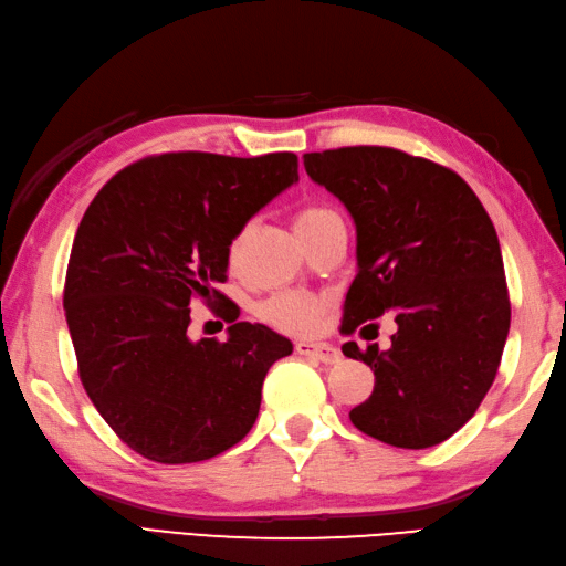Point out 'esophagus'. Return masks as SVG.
<instances>
[{"label":"esophagus","instance_id":"1","mask_svg":"<svg viewBox=\"0 0 566 566\" xmlns=\"http://www.w3.org/2000/svg\"><path fill=\"white\" fill-rule=\"evenodd\" d=\"M295 352L300 356H310V359H317L322 364H337L342 359V354L337 347H332V344L325 342H297L295 344Z\"/></svg>","mask_w":566,"mask_h":566}]
</instances>
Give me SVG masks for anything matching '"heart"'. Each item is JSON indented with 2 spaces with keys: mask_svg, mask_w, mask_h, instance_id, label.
<instances>
[{
  "mask_svg": "<svg viewBox=\"0 0 566 566\" xmlns=\"http://www.w3.org/2000/svg\"><path fill=\"white\" fill-rule=\"evenodd\" d=\"M329 214L334 212L327 210V207H305V210H300L295 214V229L297 232H305V229L315 227ZM239 249H241V237L232 241V247H229V256L237 259ZM322 310H325L322 297L313 293H303V291H285V293L271 295L266 303L261 305V317L281 332L307 334L317 327Z\"/></svg>",
  "mask_w": 566,
  "mask_h": 566,
  "instance_id": "heart-1",
  "label": "heart"
}]
</instances>
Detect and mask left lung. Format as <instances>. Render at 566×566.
I'll return each mask as SVG.
<instances>
[{"mask_svg": "<svg viewBox=\"0 0 566 566\" xmlns=\"http://www.w3.org/2000/svg\"><path fill=\"white\" fill-rule=\"evenodd\" d=\"M303 160L356 224L359 273L342 332L386 313L398 325L386 352L342 347L376 376L349 420L394 447L440 444L474 418L509 337L511 300L491 217L454 170L398 148L344 146Z\"/></svg>", "mask_w": 566, "mask_h": 566, "instance_id": "1", "label": "left lung"}]
</instances>
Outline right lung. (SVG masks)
Instances as JSON below:
<instances>
[{"label":"right lung","instance_id":"right-lung-1","mask_svg":"<svg viewBox=\"0 0 566 566\" xmlns=\"http://www.w3.org/2000/svg\"><path fill=\"white\" fill-rule=\"evenodd\" d=\"M297 180L295 154H160L119 170L77 227L63 307L92 406L134 452L192 464L244 440L261 386L291 339L237 322L227 342L188 337L195 297L224 300L229 247Z\"/></svg>","mask_w":566,"mask_h":566}]
</instances>
